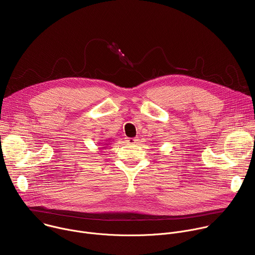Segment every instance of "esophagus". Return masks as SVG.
I'll list each match as a JSON object with an SVG mask.
<instances>
[{"instance_id":"esophagus-1","label":"esophagus","mask_w":255,"mask_h":255,"mask_svg":"<svg viewBox=\"0 0 255 255\" xmlns=\"http://www.w3.org/2000/svg\"><path fill=\"white\" fill-rule=\"evenodd\" d=\"M126 142L128 144H136L138 143V140L136 138H126Z\"/></svg>"}]
</instances>
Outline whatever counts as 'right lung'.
Returning a JSON list of instances; mask_svg holds the SVG:
<instances>
[{"instance_id": "1", "label": "right lung", "mask_w": 255, "mask_h": 255, "mask_svg": "<svg viewBox=\"0 0 255 255\" xmlns=\"http://www.w3.org/2000/svg\"><path fill=\"white\" fill-rule=\"evenodd\" d=\"M102 144H103V143H102ZM106 145H108V144H103V146H104V147H100V149H104V148L106 147Z\"/></svg>"}]
</instances>
